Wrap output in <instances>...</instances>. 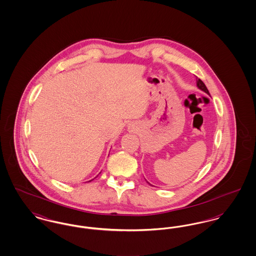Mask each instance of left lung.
I'll list each match as a JSON object with an SVG mask.
<instances>
[{"label":"left lung","mask_w":256,"mask_h":256,"mask_svg":"<svg viewBox=\"0 0 256 256\" xmlns=\"http://www.w3.org/2000/svg\"><path fill=\"white\" fill-rule=\"evenodd\" d=\"M196 86H198L200 90L204 91L206 94L210 95V94H209V91H208V89L206 88V84L202 82V80H200V78H198V80H196ZM148 184H150V183H148Z\"/></svg>","instance_id":"obj_1"}]
</instances>
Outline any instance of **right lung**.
<instances>
[{
  "label": "right lung",
  "instance_id": "obj_1",
  "mask_svg": "<svg viewBox=\"0 0 256 256\" xmlns=\"http://www.w3.org/2000/svg\"><path fill=\"white\" fill-rule=\"evenodd\" d=\"M90 182H91V180H90Z\"/></svg>",
  "mask_w": 256,
  "mask_h": 256
}]
</instances>
